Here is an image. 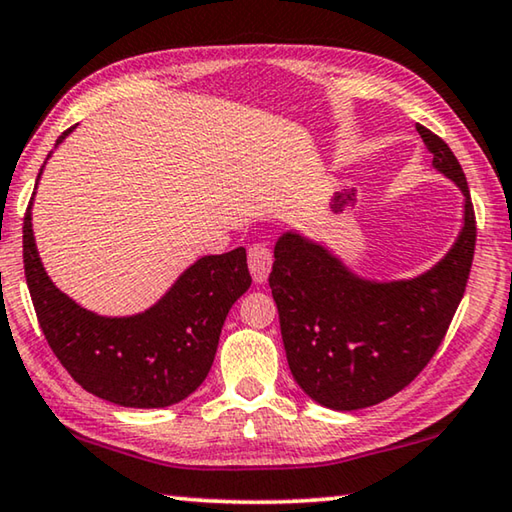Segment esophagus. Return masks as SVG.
Segmentation results:
<instances>
[{"label": "esophagus", "mask_w": 512, "mask_h": 512, "mask_svg": "<svg viewBox=\"0 0 512 512\" xmlns=\"http://www.w3.org/2000/svg\"><path fill=\"white\" fill-rule=\"evenodd\" d=\"M271 264H273V255H271V250L264 246V243H255V246H250L248 269H250V273H253V278H255V282H259V285L269 278Z\"/></svg>", "instance_id": "1"}]
</instances>
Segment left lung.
I'll list each match as a JSON object with an SVG mask.
<instances>
[{
    "mask_svg": "<svg viewBox=\"0 0 512 512\" xmlns=\"http://www.w3.org/2000/svg\"><path fill=\"white\" fill-rule=\"evenodd\" d=\"M417 132L435 170L465 198L458 239L431 271L376 282L294 230L275 241L269 285L291 376L330 410L369 408L408 387L431 362L465 294L476 246L467 177L440 136L421 125Z\"/></svg>",
    "mask_w": 512,
    "mask_h": 512,
    "instance_id": "obj_1",
    "label": "left lung"
}]
</instances>
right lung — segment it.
<instances>
[{
	"label": "right lung",
	"mask_w": 512,
	"mask_h": 512,
	"mask_svg": "<svg viewBox=\"0 0 512 512\" xmlns=\"http://www.w3.org/2000/svg\"><path fill=\"white\" fill-rule=\"evenodd\" d=\"M31 202L22 227L24 275L47 344L75 383L123 408H168L196 392L212 369L227 312L253 282L246 248L200 257L150 310L100 316L56 289L45 273Z\"/></svg>",
	"instance_id": "right-lung-1"
}]
</instances>
